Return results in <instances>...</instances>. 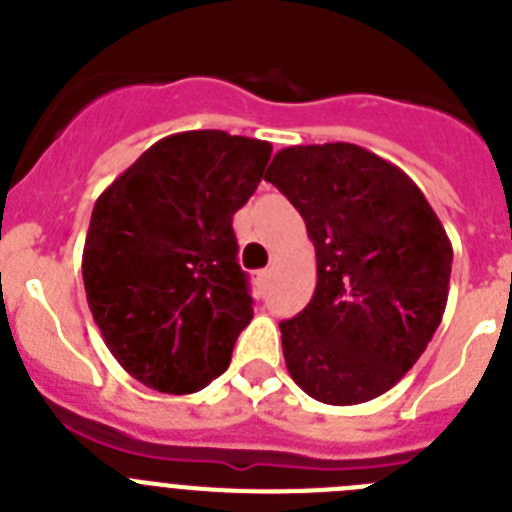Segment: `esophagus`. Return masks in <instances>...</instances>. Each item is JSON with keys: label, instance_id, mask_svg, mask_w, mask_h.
<instances>
[{"label": "esophagus", "instance_id": "esophagus-1", "mask_svg": "<svg viewBox=\"0 0 512 512\" xmlns=\"http://www.w3.org/2000/svg\"><path fill=\"white\" fill-rule=\"evenodd\" d=\"M269 279H271V271L269 269H259V271H256V274H253V282L259 284V289H266Z\"/></svg>", "mask_w": 512, "mask_h": 512}]
</instances>
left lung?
<instances>
[{"label":"left lung","instance_id":"8db88e82","mask_svg":"<svg viewBox=\"0 0 512 512\" xmlns=\"http://www.w3.org/2000/svg\"><path fill=\"white\" fill-rule=\"evenodd\" d=\"M266 182L307 225L318 287L282 320L284 361L325 405H359L395 387L425 351L449 300L451 241L418 184L354 143L292 146Z\"/></svg>","mask_w":512,"mask_h":512}]
</instances>
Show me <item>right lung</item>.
Wrapping results in <instances>:
<instances>
[{
    "label": "right lung",
    "instance_id": "1",
    "mask_svg": "<svg viewBox=\"0 0 512 512\" xmlns=\"http://www.w3.org/2000/svg\"><path fill=\"white\" fill-rule=\"evenodd\" d=\"M271 146L225 130L153 143L94 202L84 289L104 343L130 377L189 395L228 369L253 318L233 215Z\"/></svg>",
    "mask_w": 512,
    "mask_h": 512
}]
</instances>
